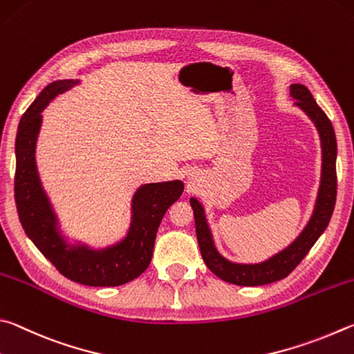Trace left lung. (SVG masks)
<instances>
[{"label":"left lung","instance_id":"1","mask_svg":"<svg viewBox=\"0 0 354 354\" xmlns=\"http://www.w3.org/2000/svg\"><path fill=\"white\" fill-rule=\"evenodd\" d=\"M290 96L297 101V107L305 111V115L317 129L322 147V174L317 197H315L311 218L306 222V225L303 227L299 236L288 247H284L283 250L264 259L261 263L230 261L224 255H221V252L214 244L212 228H209L202 203L196 197L189 199L194 212L197 243H199L203 261H205L207 268L216 277H219L221 280L227 283L238 284V286H263V284H269L286 278L300 264L301 259L308 255V252L311 250L315 241L320 238V234L325 232V228L330 224L334 205H336L337 141L333 124L328 120L325 111L319 107L311 91L305 85H290Z\"/></svg>","mask_w":354,"mask_h":354}]
</instances>
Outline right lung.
Instances as JSON below:
<instances>
[{
	"label": "right lung",
	"mask_w": 354,
	"mask_h": 354,
	"mask_svg": "<svg viewBox=\"0 0 354 354\" xmlns=\"http://www.w3.org/2000/svg\"><path fill=\"white\" fill-rule=\"evenodd\" d=\"M80 80H54L41 90L18 124L15 140V202L28 238L62 275L85 286H120L135 280L152 259L155 236L166 209L183 193L182 180L145 183L130 201V224L124 236L105 247H91L70 238L43 188L35 149L41 111Z\"/></svg>",
	"instance_id": "right-lung-1"
}]
</instances>
